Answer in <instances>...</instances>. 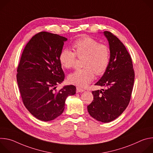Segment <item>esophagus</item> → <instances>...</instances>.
Listing matches in <instances>:
<instances>
[{
    "mask_svg": "<svg viewBox=\"0 0 153 153\" xmlns=\"http://www.w3.org/2000/svg\"><path fill=\"white\" fill-rule=\"evenodd\" d=\"M85 90L81 88H80V87H76V92L77 93H82V92H83Z\"/></svg>",
    "mask_w": 153,
    "mask_h": 153,
    "instance_id": "esophagus-1",
    "label": "esophagus"
}]
</instances>
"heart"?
<instances>
[{
    "label": "heart",
    "instance_id": "heart-1",
    "mask_svg": "<svg viewBox=\"0 0 153 153\" xmlns=\"http://www.w3.org/2000/svg\"><path fill=\"white\" fill-rule=\"evenodd\" d=\"M74 53L69 49H63L59 55L61 66L69 69L74 66L76 55L83 58L82 69L77 70L68 76V82L73 85L86 86L94 77V73L100 75L105 73L110 63V50L107 46L90 37L77 40L72 45Z\"/></svg>",
    "mask_w": 153,
    "mask_h": 153
}]
</instances>
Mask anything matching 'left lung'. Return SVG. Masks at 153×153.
<instances>
[{
	"label": "left lung",
	"mask_w": 153,
	"mask_h": 153,
	"mask_svg": "<svg viewBox=\"0 0 153 153\" xmlns=\"http://www.w3.org/2000/svg\"><path fill=\"white\" fill-rule=\"evenodd\" d=\"M103 33L109 43L110 63L95 85L104 86L106 90L92 91L94 100L87 108L92 117L108 123L117 118L129 104L134 85V71L131 56L121 41L111 32Z\"/></svg>",
	"instance_id": "1"
}]
</instances>
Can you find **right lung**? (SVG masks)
Masks as SVG:
<instances>
[{
	"label": "right lung",
	"mask_w": 153,
	"mask_h": 153,
	"mask_svg": "<svg viewBox=\"0 0 153 153\" xmlns=\"http://www.w3.org/2000/svg\"><path fill=\"white\" fill-rule=\"evenodd\" d=\"M67 39L42 31L28 42L17 68V82L24 104L39 120L48 122L60 116L69 96L76 94L74 85L56 86L65 79L59 55Z\"/></svg>",
	"instance_id": "1"
}]
</instances>
